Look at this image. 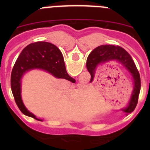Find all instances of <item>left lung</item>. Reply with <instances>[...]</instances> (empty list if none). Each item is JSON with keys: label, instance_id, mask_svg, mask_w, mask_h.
I'll list each match as a JSON object with an SVG mask.
<instances>
[{"label": "left lung", "instance_id": "obj_1", "mask_svg": "<svg viewBox=\"0 0 150 150\" xmlns=\"http://www.w3.org/2000/svg\"><path fill=\"white\" fill-rule=\"evenodd\" d=\"M111 60H116L120 62L129 72L134 81V90L128 107L123 111L131 113L134 110L138 103L139 95L141 89L140 75L135 63L130 54L122 47L112 45H103L95 48L89 54L86 62V67L90 72L93 81L94 72L98 65Z\"/></svg>", "mask_w": 150, "mask_h": 150}]
</instances>
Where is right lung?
Wrapping results in <instances>:
<instances>
[{"label":"right lung","instance_id":"obj_1","mask_svg":"<svg viewBox=\"0 0 150 150\" xmlns=\"http://www.w3.org/2000/svg\"><path fill=\"white\" fill-rule=\"evenodd\" d=\"M32 69H43L56 78H64L69 81H72V78L67 72L62 54L52 43L43 41L30 43L20 53L11 75L12 93L16 105L24 115L41 121L27 110L21 97L22 77L25 72Z\"/></svg>","mask_w":150,"mask_h":150}]
</instances>
